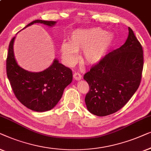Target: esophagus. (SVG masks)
<instances>
[{
  "mask_svg": "<svg viewBox=\"0 0 151 151\" xmlns=\"http://www.w3.org/2000/svg\"><path fill=\"white\" fill-rule=\"evenodd\" d=\"M73 77H74V78H75V80L78 81V80L81 79L82 76H81V75L80 74L78 73H75L73 75Z\"/></svg>",
  "mask_w": 151,
  "mask_h": 151,
  "instance_id": "obj_1",
  "label": "esophagus"
}]
</instances>
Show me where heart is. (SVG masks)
<instances>
[{"instance_id": "heart-1", "label": "heart", "mask_w": 151, "mask_h": 151, "mask_svg": "<svg viewBox=\"0 0 151 151\" xmlns=\"http://www.w3.org/2000/svg\"><path fill=\"white\" fill-rule=\"evenodd\" d=\"M114 35L101 28L78 29L63 42L60 52L63 61L72 65L77 59V52L83 50L82 58L89 65H96L103 60L114 44Z\"/></svg>"}]
</instances>
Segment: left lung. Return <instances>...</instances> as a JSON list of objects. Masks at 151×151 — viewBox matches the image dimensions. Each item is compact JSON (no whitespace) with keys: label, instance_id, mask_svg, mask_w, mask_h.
I'll use <instances>...</instances> for the list:
<instances>
[{"label":"left lung","instance_id":"left-lung-1","mask_svg":"<svg viewBox=\"0 0 151 151\" xmlns=\"http://www.w3.org/2000/svg\"><path fill=\"white\" fill-rule=\"evenodd\" d=\"M143 65L142 46L129 27L125 43L83 76L90 86L85 98L88 111L105 116L124 107L139 88Z\"/></svg>","mask_w":151,"mask_h":151}]
</instances>
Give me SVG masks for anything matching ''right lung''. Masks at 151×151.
<instances>
[{
  "mask_svg": "<svg viewBox=\"0 0 151 151\" xmlns=\"http://www.w3.org/2000/svg\"><path fill=\"white\" fill-rule=\"evenodd\" d=\"M35 23L52 27L56 22L36 20L24 29ZM15 38L13 37L9 43L6 61L7 75L15 96L22 105L33 111L42 112L52 109L61 99L64 89L73 81L72 70L57 59L48 68L39 73L22 68L14 57Z\"/></svg>",
  "mask_w": 151,
  "mask_h": 151,
  "instance_id": "1",
  "label": "right lung"
}]
</instances>
